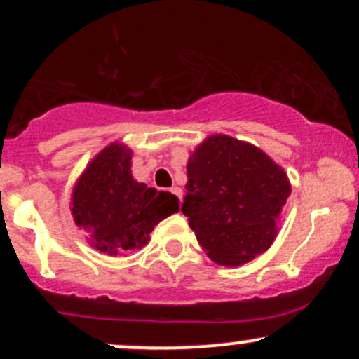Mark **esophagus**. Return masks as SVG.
<instances>
[{
	"label": "esophagus",
	"instance_id": "obj_1",
	"mask_svg": "<svg viewBox=\"0 0 359 359\" xmlns=\"http://www.w3.org/2000/svg\"><path fill=\"white\" fill-rule=\"evenodd\" d=\"M170 191H172V193H173V194H175V196H177V198H179V200H180V198H182V189H180V187L173 186V187H172V189H170Z\"/></svg>",
	"mask_w": 359,
	"mask_h": 359
}]
</instances>
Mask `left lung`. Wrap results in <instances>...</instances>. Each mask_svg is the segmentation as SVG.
Wrapping results in <instances>:
<instances>
[{
    "label": "left lung",
    "instance_id": "8db88e82",
    "mask_svg": "<svg viewBox=\"0 0 359 359\" xmlns=\"http://www.w3.org/2000/svg\"><path fill=\"white\" fill-rule=\"evenodd\" d=\"M182 213L206 255L241 266L273 245L292 187L264 151L229 135H210L187 161Z\"/></svg>",
    "mask_w": 359,
    "mask_h": 359
}]
</instances>
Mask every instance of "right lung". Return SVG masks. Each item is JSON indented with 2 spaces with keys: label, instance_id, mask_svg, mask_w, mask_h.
<instances>
[{
  "label": "right lung",
  "instance_id": "add662e5",
  "mask_svg": "<svg viewBox=\"0 0 359 359\" xmlns=\"http://www.w3.org/2000/svg\"><path fill=\"white\" fill-rule=\"evenodd\" d=\"M130 168L132 151L112 142L88 163L72 189L76 226L85 229L93 248L112 257L144 247L154 226L179 212V198L137 182Z\"/></svg>",
  "mask_w": 359,
  "mask_h": 359
}]
</instances>
